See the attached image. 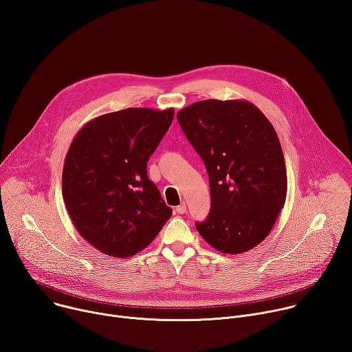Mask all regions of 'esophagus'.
<instances>
[{"label":"esophagus","instance_id":"34e87169","mask_svg":"<svg viewBox=\"0 0 352 352\" xmlns=\"http://www.w3.org/2000/svg\"><path fill=\"white\" fill-rule=\"evenodd\" d=\"M186 210H187L186 203H182V204H179V206L176 207V212H177V214H184Z\"/></svg>","mask_w":352,"mask_h":352}]
</instances>
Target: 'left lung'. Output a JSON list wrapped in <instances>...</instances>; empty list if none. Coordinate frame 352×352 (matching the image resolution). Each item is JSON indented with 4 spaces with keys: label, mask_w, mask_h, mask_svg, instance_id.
<instances>
[{
    "label": "left lung",
    "mask_w": 352,
    "mask_h": 352,
    "mask_svg": "<svg viewBox=\"0 0 352 352\" xmlns=\"http://www.w3.org/2000/svg\"><path fill=\"white\" fill-rule=\"evenodd\" d=\"M177 121L203 159L211 208L196 228L224 254L259 245L285 206L287 176L278 133L245 100H204L177 113Z\"/></svg>",
    "instance_id": "left-lung-1"
}]
</instances>
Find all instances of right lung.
Instances as JSON below:
<instances>
[{
	"label": "right lung",
	"mask_w": 352,
	"mask_h": 352,
	"mask_svg": "<svg viewBox=\"0 0 352 352\" xmlns=\"http://www.w3.org/2000/svg\"><path fill=\"white\" fill-rule=\"evenodd\" d=\"M173 116V108H125L89 121L70 144L63 201L78 234L102 254L135 255L172 217L146 164Z\"/></svg>",
	"instance_id": "1"
}]
</instances>
